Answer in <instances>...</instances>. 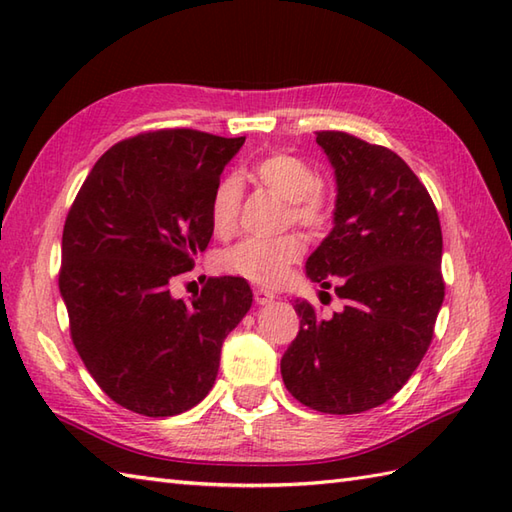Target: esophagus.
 <instances>
[{
    "label": "esophagus",
    "mask_w": 512,
    "mask_h": 512,
    "mask_svg": "<svg viewBox=\"0 0 512 512\" xmlns=\"http://www.w3.org/2000/svg\"><path fill=\"white\" fill-rule=\"evenodd\" d=\"M275 301V295L270 290H264V288H257L255 290V303L257 306H268V303Z\"/></svg>",
    "instance_id": "obj_1"
}]
</instances>
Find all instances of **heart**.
Listing matches in <instances>:
<instances>
[{"label":"heart","mask_w":512,"mask_h":512,"mask_svg":"<svg viewBox=\"0 0 512 512\" xmlns=\"http://www.w3.org/2000/svg\"><path fill=\"white\" fill-rule=\"evenodd\" d=\"M250 176L288 202V217L295 224L308 228V231H321L323 226H328L332 206L317 189L319 176L306 160L277 151V154L257 160L250 169ZM239 204H242V182L235 176H226L215 184L209 206L215 231H231L237 220ZM301 255L303 244L297 235H281L275 239L246 237L224 250L220 264L228 273L244 277L253 284L277 286L286 277L288 268L299 262Z\"/></svg>","instance_id":"heart-1"}]
</instances>
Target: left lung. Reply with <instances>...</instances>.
Masks as SVG:
<instances>
[{"mask_svg": "<svg viewBox=\"0 0 512 512\" xmlns=\"http://www.w3.org/2000/svg\"><path fill=\"white\" fill-rule=\"evenodd\" d=\"M336 178L334 228L306 262L310 281L343 310L321 319L295 301L297 339L281 358L284 385L321 413L383 405L416 372L440 306L442 231L429 191L394 151L345 132H317Z\"/></svg>", "mask_w": 512, "mask_h": 512, "instance_id": "left-lung-1", "label": "left lung"}]
</instances>
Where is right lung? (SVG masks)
<instances>
[{
    "label": "right lung",
    "instance_id": "1",
    "mask_svg": "<svg viewBox=\"0 0 512 512\" xmlns=\"http://www.w3.org/2000/svg\"><path fill=\"white\" fill-rule=\"evenodd\" d=\"M244 140L195 129L127 138L96 160L65 217L59 290L72 343L129 411L165 418L198 405L253 303L242 277L209 279L191 301L169 290L209 246L211 193Z\"/></svg>",
    "mask_w": 512,
    "mask_h": 512
}]
</instances>
